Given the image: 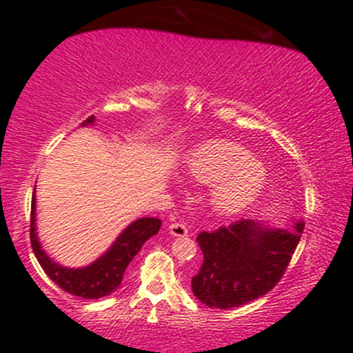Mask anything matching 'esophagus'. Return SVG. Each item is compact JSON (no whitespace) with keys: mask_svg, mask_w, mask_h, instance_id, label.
Listing matches in <instances>:
<instances>
[{"mask_svg":"<svg viewBox=\"0 0 353 353\" xmlns=\"http://www.w3.org/2000/svg\"><path fill=\"white\" fill-rule=\"evenodd\" d=\"M169 234L174 237H185L189 230L184 224H169Z\"/></svg>","mask_w":353,"mask_h":353,"instance_id":"34e87169","label":"esophagus"}]
</instances>
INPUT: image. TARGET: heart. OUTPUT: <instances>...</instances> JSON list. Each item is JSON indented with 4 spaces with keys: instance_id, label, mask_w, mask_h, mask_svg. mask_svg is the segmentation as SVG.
Masks as SVG:
<instances>
[{
    "instance_id": "b5f03b06",
    "label": "heart",
    "mask_w": 353,
    "mask_h": 353,
    "mask_svg": "<svg viewBox=\"0 0 353 353\" xmlns=\"http://www.w3.org/2000/svg\"><path fill=\"white\" fill-rule=\"evenodd\" d=\"M188 172L210 189V208L219 216H237L264 190L267 171L244 145L219 139L199 145L188 159Z\"/></svg>"
}]
</instances>
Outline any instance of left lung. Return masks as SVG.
Returning <instances> with one entry per match:
<instances>
[{"mask_svg": "<svg viewBox=\"0 0 353 353\" xmlns=\"http://www.w3.org/2000/svg\"><path fill=\"white\" fill-rule=\"evenodd\" d=\"M303 232V222L270 228L244 219L197 236L204 262L192 292L210 309H232L262 297L282 279Z\"/></svg>", "mask_w": 353, "mask_h": 353, "instance_id": "8db88e82", "label": "left lung"}]
</instances>
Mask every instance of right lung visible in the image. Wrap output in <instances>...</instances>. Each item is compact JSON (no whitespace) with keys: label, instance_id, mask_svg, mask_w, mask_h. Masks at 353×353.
Masks as SVG:
<instances>
[{"label":"right lung","instance_id":"right-lung-1","mask_svg":"<svg viewBox=\"0 0 353 353\" xmlns=\"http://www.w3.org/2000/svg\"><path fill=\"white\" fill-rule=\"evenodd\" d=\"M94 116H89L84 121V125L94 124ZM161 219L156 217H141L125 228L117 236L112 245L101 257L96 259L92 264L78 267H64L54 262L39 242L38 232H36V196L33 192L31 199V247L33 252L41 264L43 270L48 274L56 285L70 292L71 295L83 299H101L112 294L123 282V275L128 269L129 262L139 252L144 242L152 236H156L161 229Z\"/></svg>","mask_w":353,"mask_h":353}]
</instances>
